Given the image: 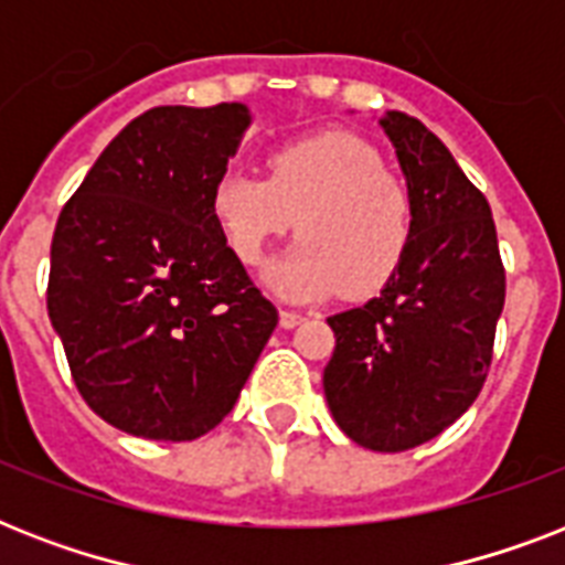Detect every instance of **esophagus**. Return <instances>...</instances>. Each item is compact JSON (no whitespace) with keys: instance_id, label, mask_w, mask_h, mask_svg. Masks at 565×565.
I'll list each match as a JSON object with an SVG mask.
<instances>
[{"instance_id":"34e87169","label":"esophagus","mask_w":565,"mask_h":565,"mask_svg":"<svg viewBox=\"0 0 565 565\" xmlns=\"http://www.w3.org/2000/svg\"><path fill=\"white\" fill-rule=\"evenodd\" d=\"M278 322H281V328H296L305 322V313H299V310H287L284 308L281 313H278Z\"/></svg>"}]
</instances>
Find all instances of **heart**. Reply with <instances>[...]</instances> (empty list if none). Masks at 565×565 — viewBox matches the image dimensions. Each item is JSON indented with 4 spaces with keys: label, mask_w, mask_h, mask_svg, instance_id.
Instances as JSON below:
<instances>
[{
    "label": "heart",
    "mask_w": 565,
    "mask_h": 565,
    "mask_svg": "<svg viewBox=\"0 0 565 565\" xmlns=\"http://www.w3.org/2000/svg\"><path fill=\"white\" fill-rule=\"evenodd\" d=\"M211 213L243 264H257L296 222L301 239L266 266L264 278L275 292L305 301L381 290L413 234L407 188L349 131L281 146L269 158V179L231 167L213 184Z\"/></svg>",
    "instance_id": "1"
}]
</instances>
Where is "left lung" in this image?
<instances>
[{
  "label": "left lung",
  "mask_w": 565,
  "mask_h": 565,
  "mask_svg": "<svg viewBox=\"0 0 565 565\" xmlns=\"http://www.w3.org/2000/svg\"><path fill=\"white\" fill-rule=\"evenodd\" d=\"M413 202L407 255L381 296L328 317V407L345 437L407 451L478 398L504 308V266L483 193L443 140L402 110L377 119Z\"/></svg>",
  "instance_id": "1"
}]
</instances>
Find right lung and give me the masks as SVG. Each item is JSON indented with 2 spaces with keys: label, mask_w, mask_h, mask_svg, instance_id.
Returning <instances> with one entry per match:
<instances>
[{
  "label": "right lung",
  "mask_w": 565,
  "mask_h": 565,
  "mask_svg": "<svg viewBox=\"0 0 565 565\" xmlns=\"http://www.w3.org/2000/svg\"><path fill=\"white\" fill-rule=\"evenodd\" d=\"M248 126L243 102L146 110L57 216L49 319L84 402L131 437L216 428L278 326L211 213Z\"/></svg>",
  "instance_id": "obj_1"
}]
</instances>
